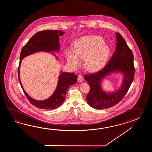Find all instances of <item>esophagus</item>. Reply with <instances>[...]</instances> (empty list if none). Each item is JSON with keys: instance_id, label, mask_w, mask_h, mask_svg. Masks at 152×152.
<instances>
[{"instance_id": "obj_1", "label": "esophagus", "mask_w": 152, "mask_h": 152, "mask_svg": "<svg viewBox=\"0 0 152 152\" xmlns=\"http://www.w3.org/2000/svg\"><path fill=\"white\" fill-rule=\"evenodd\" d=\"M83 79H84V78H83V77L82 75H78V76H77V81H78L79 83L82 82V81H83Z\"/></svg>"}]
</instances>
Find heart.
<instances>
[{"mask_svg": "<svg viewBox=\"0 0 152 152\" xmlns=\"http://www.w3.org/2000/svg\"><path fill=\"white\" fill-rule=\"evenodd\" d=\"M99 36L86 35L75 41L73 49H68L65 54L68 64L77 67L80 60L85 58V65L90 71H96L102 67L111 54V49L104 44Z\"/></svg>", "mask_w": 152, "mask_h": 152, "instance_id": "obj_1", "label": "heart"}]
</instances>
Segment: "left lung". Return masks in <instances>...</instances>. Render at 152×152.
Instances as JSON below:
<instances>
[{
  "label": "left lung",
  "mask_w": 152,
  "mask_h": 152,
  "mask_svg": "<svg viewBox=\"0 0 152 152\" xmlns=\"http://www.w3.org/2000/svg\"><path fill=\"white\" fill-rule=\"evenodd\" d=\"M116 50L106 66L99 71L84 76L90 87L86 96L87 103L97 110L107 109L118 103L128 92L134 77L132 51L120 33H116ZM115 71H120L123 74L122 86L117 91L107 93L102 90L101 81L107 75Z\"/></svg>",
  "instance_id": "8db88e82"
}]
</instances>
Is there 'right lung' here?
Returning a JSON list of instances; mask_svg holds the SVG:
<instances>
[{
	"label": "right lung",
	"mask_w": 152,
	"mask_h": 152,
	"mask_svg": "<svg viewBox=\"0 0 152 152\" xmlns=\"http://www.w3.org/2000/svg\"><path fill=\"white\" fill-rule=\"evenodd\" d=\"M64 34L65 32L58 30L39 31L29 39L28 43L22 48L20 52V65L18 68L20 85L30 102L33 105L39 109L52 110L60 107L65 101V97L69 87L77 83V75H75L74 73L61 72L59 76L58 85L54 94L46 100H37L30 97L23 88L20 80V64L24 58L36 52L58 51L60 49L59 36L63 35Z\"/></svg>",
	"instance_id": "obj_1"
}]
</instances>
